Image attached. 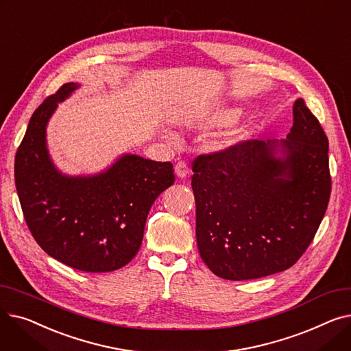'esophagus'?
Segmentation results:
<instances>
[{
  "label": "esophagus",
  "mask_w": 351,
  "mask_h": 351,
  "mask_svg": "<svg viewBox=\"0 0 351 351\" xmlns=\"http://www.w3.org/2000/svg\"><path fill=\"white\" fill-rule=\"evenodd\" d=\"M189 166L185 163V162H178L176 165H175V173H176V176L178 178H180V179H183V178H186L188 175H189Z\"/></svg>",
  "instance_id": "obj_1"
}]
</instances>
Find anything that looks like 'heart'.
Masks as SVG:
<instances>
[{"mask_svg":"<svg viewBox=\"0 0 351 351\" xmlns=\"http://www.w3.org/2000/svg\"><path fill=\"white\" fill-rule=\"evenodd\" d=\"M242 108L236 105H220L209 110V114L205 118V122L209 125H226L236 119L241 118ZM246 135V131L243 128H237L234 131H230L222 141H220V146H232L237 142H241Z\"/></svg>","mask_w":351,"mask_h":351,"instance_id":"heart-1","label":"heart"}]
</instances>
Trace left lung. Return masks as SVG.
I'll return each instance as SVG.
<instances>
[{"label": "left lung", "mask_w": 351, "mask_h": 351, "mask_svg": "<svg viewBox=\"0 0 351 351\" xmlns=\"http://www.w3.org/2000/svg\"><path fill=\"white\" fill-rule=\"evenodd\" d=\"M328 139L302 98L282 141H247L193 162L196 241L219 278L249 280L296 263L324 217Z\"/></svg>", "instance_id": "1"}]
</instances>
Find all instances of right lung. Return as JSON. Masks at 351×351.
<instances>
[{"instance_id":"1","label":"right lung","mask_w":351,"mask_h":351,"mask_svg":"<svg viewBox=\"0 0 351 351\" xmlns=\"http://www.w3.org/2000/svg\"><path fill=\"white\" fill-rule=\"evenodd\" d=\"M78 88L62 85L32 114L15 155V186L25 222L45 253L77 270L105 273L138 253L151 206L173 185V165L125 154L95 175L62 173L48 152L47 125Z\"/></svg>"}]
</instances>
